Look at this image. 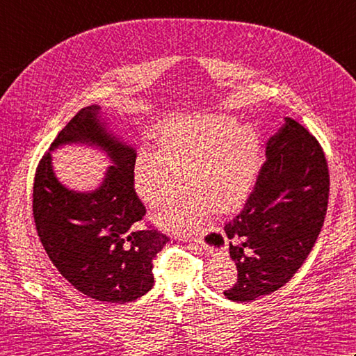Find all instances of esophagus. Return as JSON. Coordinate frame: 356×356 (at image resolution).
<instances>
[{"instance_id":"34e87169","label":"esophagus","mask_w":356,"mask_h":356,"mask_svg":"<svg viewBox=\"0 0 356 356\" xmlns=\"http://www.w3.org/2000/svg\"><path fill=\"white\" fill-rule=\"evenodd\" d=\"M185 241H191V240H188V238H185ZM194 243H197L202 249H205V251H208V252H211V249H209V246L205 243V240H203L202 237L199 238V240H194Z\"/></svg>"}]
</instances>
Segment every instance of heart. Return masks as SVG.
Here are the masks:
<instances>
[{"label": "heart", "instance_id": "obj_1", "mask_svg": "<svg viewBox=\"0 0 356 356\" xmlns=\"http://www.w3.org/2000/svg\"><path fill=\"white\" fill-rule=\"evenodd\" d=\"M261 163L260 136L225 115L172 119L157 131V151L140 148L134 157L136 193L149 208H161L188 186L194 191L170 203L159 223L195 232L214 209L234 213L252 194Z\"/></svg>", "mask_w": 356, "mask_h": 356}]
</instances>
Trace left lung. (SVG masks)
<instances>
[{
	"label": "left lung",
	"mask_w": 356,
	"mask_h": 356,
	"mask_svg": "<svg viewBox=\"0 0 356 356\" xmlns=\"http://www.w3.org/2000/svg\"><path fill=\"white\" fill-rule=\"evenodd\" d=\"M327 200L321 145L297 120L284 118L266 143V162L245 208L225 225L238 272L225 297L245 303L289 282L318 238Z\"/></svg>",
	"instance_id": "1"
}]
</instances>
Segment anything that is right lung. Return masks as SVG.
Listing matches in <instances>:
<instances>
[{
    "instance_id": "1",
    "label": "right lung",
    "mask_w": 356,
    "mask_h": 356,
    "mask_svg": "<svg viewBox=\"0 0 356 356\" xmlns=\"http://www.w3.org/2000/svg\"><path fill=\"white\" fill-rule=\"evenodd\" d=\"M72 143L111 159L92 192L70 191L52 171L51 151ZM134 157L136 149L108 131L99 105H90L63 128L35 174L33 218L45 252L67 282L97 301L124 305L145 295L154 284V257L168 243L156 229H136L147 211L134 190Z\"/></svg>"
}]
</instances>
